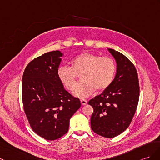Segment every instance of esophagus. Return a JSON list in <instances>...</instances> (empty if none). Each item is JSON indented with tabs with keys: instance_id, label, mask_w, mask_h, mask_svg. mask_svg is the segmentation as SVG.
<instances>
[{
	"instance_id": "esophagus-1",
	"label": "esophagus",
	"mask_w": 160,
	"mask_h": 160,
	"mask_svg": "<svg viewBox=\"0 0 160 160\" xmlns=\"http://www.w3.org/2000/svg\"><path fill=\"white\" fill-rule=\"evenodd\" d=\"M80 102L82 103V105H84V106L86 105L87 103V101L85 99H80Z\"/></svg>"
}]
</instances>
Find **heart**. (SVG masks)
<instances>
[{
	"mask_svg": "<svg viewBox=\"0 0 160 160\" xmlns=\"http://www.w3.org/2000/svg\"><path fill=\"white\" fill-rule=\"evenodd\" d=\"M72 68L61 66L57 70L59 80L66 88L72 91L76 86L78 76L81 82L73 92L74 95L84 98L91 95L96 89L103 90L114 79L116 65L112 58L91 52L76 56L71 62Z\"/></svg>",
	"mask_w": 160,
	"mask_h": 160,
	"instance_id": "b5f03b06",
	"label": "heart"
}]
</instances>
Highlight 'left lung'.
I'll use <instances>...</instances> for the list:
<instances>
[{
	"label": "left lung",
	"mask_w": 160,
	"mask_h": 160,
	"mask_svg": "<svg viewBox=\"0 0 160 160\" xmlns=\"http://www.w3.org/2000/svg\"><path fill=\"white\" fill-rule=\"evenodd\" d=\"M117 63L112 83L88 102L93 108L92 131L105 138H114L129 127L139 99V82L133 63L118 51L108 48Z\"/></svg>",
	"instance_id": "1"
}]
</instances>
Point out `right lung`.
Returning a JSON list of instances; mask_svg holds the SVG:
<instances>
[{"mask_svg":"<svg viewBox=\"0 0 160 160\" xmlns=\"http://www.w3.org/2000/svg\"><path fill=\"white\" fill-rule=\"evenodd\" d=\"M62 56L56 50L35 58L22 77V101L30 125L48 140L68 132L70 118L81 106L80 99L69 93L58 78Z\"/></svg>","mask_w":160,"mask_h":160,"instance_id":"add662e5","label":"right lung"}]
</instances>
